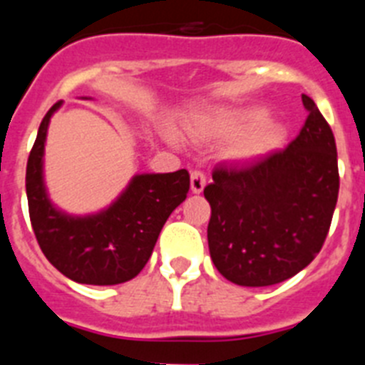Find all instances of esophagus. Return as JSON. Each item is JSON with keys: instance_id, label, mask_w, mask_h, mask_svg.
<instances>
[{"instance_id": "esophagus-1", "label": "esophagus", "mask_w": 365, "mask_h": 365, "mask_svg": "<svg viewBox=\"0 0 365 365\" xmlns=\"http://www.w3.org/2000/svg\"><path fill=\"white\" fill-rule=\"evenodd\" d=\"M206 185V175L201 170H193L192 175H190V186H192L193 193H201L202 188Z\"/></svg>"}]
</instances>
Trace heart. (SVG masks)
Segmentation results:
<instances>
[{
  "label": "heart",
  "mask_w": 365,
  "mask_h": 365,
  "mask_svg": "<svg viewBox=\"0 0 365 365\" xmlns=\"http://www.w3.org/2000/svg\"><path fill=\"white\" fill-rule=\"evenodd\" d=\"M269 113L263 108H248L240 111H225L210 118L208 128L221 137L245 138L235 148V155L241 159H256L269 153L282 144L285 130L278 122L267 120Z\"/></svg>",
  "instance_id": "b5f03b06"
}]
</instances>
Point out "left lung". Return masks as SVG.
Here are the masks:
<instances>
[{
    "label": "left lung",
    "mask_w": 365,
    "mask_h": 365,
    "mask_svg": "<svg viewBox=\"0 0 365 365\" xmlns=\"http://www.w3.org/2000/svg\"><path fill=\"white\" fill-rule=\"evenodd\" d=\"M305 124L285 150L248 166L219 164L205 188L215 269L235 285L269 287L318 256L338 201L336 143L320 109L302 95Z\"/></svg>",
    "instance_id": "left-lung-1"
}]
</instances>
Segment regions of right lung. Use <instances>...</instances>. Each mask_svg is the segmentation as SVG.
<instances>
[{
  "label": "right lung",
  "instance_id": "obj_1",
  "mask_svg": "<svg viewBox=\"0 0 365 365\" xmlns=\"http://www.w3.org/2000/svg\"><path fill=\"white\" fill-rule=\"evenodd\" d=\"M43 117L27 160L29 217L41 252L63 276L86 285H118L137 276L150 259L164 222L186 199L190 175H137L117 202L91 217H69L54 210L41 179V159L51 115Z\"/></svg>",
  "mask_w": 365,
  "mask_h": 365
}]
</instances>
